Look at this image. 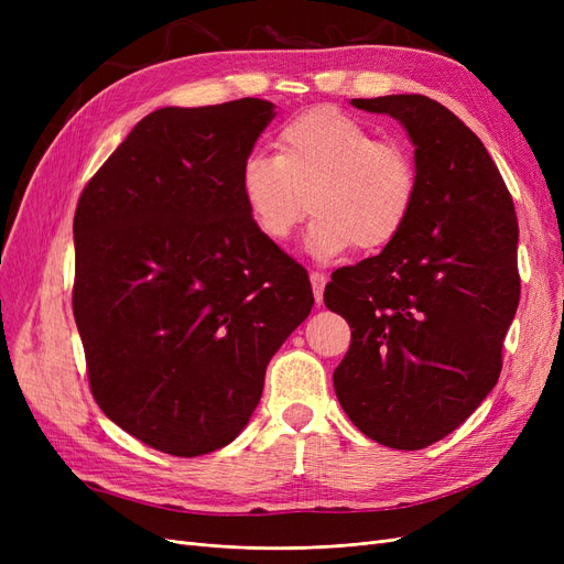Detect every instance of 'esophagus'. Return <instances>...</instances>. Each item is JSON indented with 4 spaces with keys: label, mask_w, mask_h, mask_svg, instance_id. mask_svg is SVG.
Masks as SVG:
<instances>
[{
    "label": "esophagus",
    "mask_w": 564,
    "mask_h": 564,
    "mask_svg": "<svg viewBox=\"0 0 564 564\" xmlns=\"http://www.w3.org/2000/svg\"><path fill=\"white\" fill-rule=\"evenodd\" d=\"M311 284H313V294L317 305H322L324 301V284H327V275H322V272H311Z\"/></svg>",
    "instance_id": "1"
}]
</instances>
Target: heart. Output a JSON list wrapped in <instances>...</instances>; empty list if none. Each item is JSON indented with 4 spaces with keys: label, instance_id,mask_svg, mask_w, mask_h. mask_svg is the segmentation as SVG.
I'll use <instances>...</instances> for the list:
<instances>
[{
    "label": "heart",
    "instance_id": "obj_1",
    "mask_svg": "<svg viewBox=\"0 0 564 564\" xmlns=\"http://www.w3.org/2000/svg\"><path fill=\"white\" fill-rule=\"evenodd\" d=\"M240 191L253 226L284 242L315 214L305 251L319 261L381 251L409 224L419 197L412 150L334 108H313L282 127L278 155L253 152L242 164Z\"/></svg>",
    "mask_w": 564,
    "mask_h": 564
}]
</instances>
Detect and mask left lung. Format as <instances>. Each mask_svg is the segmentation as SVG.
<instances>
[{
  "instance_id": "left-lung-1",
  "label": "left lung",
  "mask_w": 564,
  "mask_h": 564,
  "mask_svg": "<svg viewBox=\"0 0 564 564\" xmlns=\"http://www.w3.org/2000/svg\"><path fill=\"white\" fill-rule=\"evenodd\" d=\"M350 104L404 127L419 197L395 242L324 289L352 329L334 390L367 437L414 452L456 431L499 381L520 301L518 216L482 141L437 100Z\"/></svg>"
}]
</instances>
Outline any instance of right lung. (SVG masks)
<instances>
[{
  "instance_id": "obj_1",
  "label": "right lung",
  "mask_w": 564,
  "mask_h": 564,
  "mask_svg": "<svg viewBox=\"0 0 564 564\" xmlns=\"http://www.w3.org/2000/svg\"><path fill=\"white\" fill-rule=\"evenodd\" d=\"M272 117L263 98L150 112L77 204L73 311L91 392L164 454L202 456L240 435L270 357L315 303L240 191Z\"/></svg>"
}]
</instances>
